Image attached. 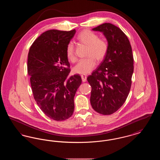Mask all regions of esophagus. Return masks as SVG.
Masks as SVG:
<instances>
[{
  "label": "esophagus",
  "mask_w": 160,
  "mask_h": 160,
  "mask_svg": "<svg viewBox=\"0 0 160 160\" xmlns=\"http://www.w3.org/2000/svg\"><path fill=\"white\" fill-rule=\"evenodd\" d=\"M81 77H82V82H85L86 81V80H87V77L86 76L82 75Z\"/></svg>",
  "instance_id": "obj_1"
}]
</instances>
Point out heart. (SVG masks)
Wrapping results in <instances>:
<instances>
[{
    "label": "heart",
    "mask_w": 160,
    "mask_h": 160,
    "mask_svg": "<svg viewBox=\"0 0 160 160\" xmlns=\"http://www.w3.org/2000/svg\"><path fill=\"white\" fill-rule=\"evenodd\" d=\"M77 40L80 44L88 47L86 56L88 58L79 61L74 67L73 72L75 74L85 76L91 73L95 68L96 65L95 60L100 62L105 58L108 52V43L106 39L99 38L97 33L88 29L82 31L77 37ZM66 54L70 62L76 61L75 47L73 43L68 44Z\"/></svg>",
    "instance_id": "obj_1"
}]
</instances>
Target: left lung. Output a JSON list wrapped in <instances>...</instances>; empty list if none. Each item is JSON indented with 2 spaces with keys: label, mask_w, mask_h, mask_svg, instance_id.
Wrapping results in <instances>:
<instances>
[{
  "label": "left lung",
  "mask_w": 160,
  "mask_h": 160,
  "mask_svg": "<svg viewBox=\"0 0 160 160\" xmlns=\"http://www.w3.org/2000/svg\"><path fill=\"white\" fill-rule=\"evenodd\" d=\"M92 30L103 33L108 52L98 68L87 78L92 88L91 104L100 114H113L125 102L131 89L132 48L126 35L114 24L103 23Z\"/></svg>",
  "instance_id": "1"
}]
</instances>
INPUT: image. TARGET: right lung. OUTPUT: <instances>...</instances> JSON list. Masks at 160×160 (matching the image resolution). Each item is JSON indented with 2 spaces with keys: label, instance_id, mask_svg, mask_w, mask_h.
Returning a JSON list of instances; mask_svg holds the SVG:
<instances>
[{
  "label": "right lung",
  "instance_id": "obj_1",
  "mask_svg": "<svg viewBox=\"0 0 160 160\" xmlns=\"http://www.w3.org/2000/svg\"><path fill=\"white\" fill-rule=\"evenodd\" d=\"M76 30H49L32 44L28 59L33 97L44 113L54 121H62L74 112V98L82 83L79 75L67 78L70 65L66 48Z\"/></svg>",
  "mask_w": 160,
  "mask_h": 160
}]
</instances>
